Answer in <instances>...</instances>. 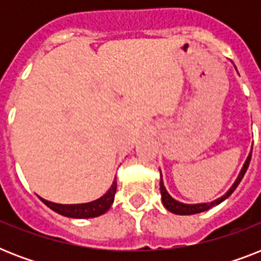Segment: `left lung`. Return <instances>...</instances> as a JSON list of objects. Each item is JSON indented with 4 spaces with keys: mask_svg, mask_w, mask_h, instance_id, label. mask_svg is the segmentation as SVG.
<instances>
[{
    "mask_svg": "<svg viewBox=\"0 0 261 261\" xmlns=\"http://www.w3.org/2000/svg\"><path fill=\"white\" fill-rule=\"evenodd\" d=\"M251 157H252V150H251V153H249V155L247 157V160H245V163H244V165H243V169H241L240 174L237 176V178H236V181L233 182V186L229 188V191H227L226 194L223 195V196H221V198H218L217 200H213V202H210V203L187 204V203L178 202V200L173 199L171 195L168 194L167 188H165V186H164L163 174H161V180H160V191H161V198H163L164 207H165L168 211L173 213V214L192 215V214H198V213H203V211L208 210V208H211V207L217 206V204H219L221 202H223L225 199L229 198V196H230V195L234 192V190L237 188V186L240 184V181L243 180L244 174H245V172H247L248 167H249V163H251Z\"/></svg>",
    "mask_w": 261,
    "mask_h": 261,
    "instance_id": "left-lung-1",
    "label": "left lung"
}]
</instances>
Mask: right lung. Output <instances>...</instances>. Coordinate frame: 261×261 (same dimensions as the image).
Segmentation results:
<instances>
[{"instance_id":"obj_1","label":"right lung","mask_w":261,"mask_h":261,"mask_svg":"<svg viewBox=\"0 0 261 261\" xmlns=\"http://www.w3.org/2000/svg\"><path fill=\"white\" fill-rule=\"evenodd\" d=\"M116 194V178L112 181V186L106 194L102 195L101 198L96 199L93 202L89 203H80V204H59V203L48 202L46 199L40 198L46 206H48L53 211L63 215V217H69V218H94L98 215H102L104 213L110 210L112 206Z\"/></svg>"}]
</instances>
